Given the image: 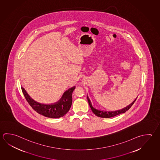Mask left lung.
<instances>
[{
    "instance_id": "1",
    "label": "left lung",
    "mask_w": 160,
    "mask_h": 160,
    "mask_svg": "<svg viewBox=\"0 0 160 160\" xmlns=\"http://www.w3.org/2000/svg\"><path fill=\"white\" fill-rule=\"evenodd\" d=\"M87 97L88 104H89V105H90V107L91 109V110L92 111V112L97 116L99 117H102V118H111V117H112L117 116V115L120 114L124 113H125L126 111H128L131 107V106L134 104V102H135L136 100H137V99H135L134 102L131 103L130 104L128 105L127 107H126L124 108H123L122 109H120V110H118V111L107 112V111H100V110H99V109H97L96 108H95L92 106V104H91V102L90 100L89 99L88 95H87Z\"/></svg>"
}]
</instances>
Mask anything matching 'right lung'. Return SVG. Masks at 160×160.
I'll use <instances>...</instances> for the list:
<instances>
[{"label": "right lung", "instance_id": "1", "mask_svg": "<svg viewBox=\"0 0 160 160\" xmlns=\"http://www.w3.org/2000/svg\"><path fill=\"white\" fill-rule=\"evenodd\" d=\"M75 88L76 87L74 86L66 91L58 102L53 104H45L35 101L29 96L23 87H21L26 101L32 109L38 113L52 118H58L63 117L69 111L72 104V93Z\"/></svg>", "mask_w": 160, "mask_h": 160}]
</instances>
